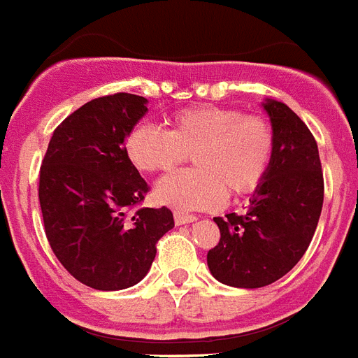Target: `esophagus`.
<instances>
[{"label": "esophagus", "instance_id": "34e87169", "mask_svg": "<svg viewBox=\"0 0 358 358\" xmlns=\"http://www.w3.org/2000/svg\"><path fill=\"white\" fill-rule=\"evenodd\" d=\"M176 224L177 225H185V224H192V222H196V216H192V214H182V213H176Z\"/></svg>", "mask_w": 358, "mask_h": 358}]
</instances>
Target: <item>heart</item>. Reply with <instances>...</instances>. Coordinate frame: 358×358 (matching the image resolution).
Wrapping results in <instances>:
<instances>
[{
    "label": "heart",
    "mask_w": 358,
    "mask_h": 358,
    "mask_svg": "<svg viewBox=\"0 0 358 358\" xmlns=\"http://www.w3.org/2000/svg\"><path fill=\"white\" fill-rule=\"evenodd\" d=\"M275 136L268 120L214 105L182 108L170 129L134 125L125 138V155L145 173L170 171L192 157V170H181L157 185V199L179 210H208L231 196L255 192L270 171Z\"/></svg>",
    "instance_id": "heart-1"
}]
</instances>
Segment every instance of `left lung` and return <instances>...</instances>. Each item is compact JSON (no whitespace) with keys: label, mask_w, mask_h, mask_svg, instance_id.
Listing matches in <instances>:
<instances>
[{"label":"left lung","mask_w":358,"mask_h":358,"mask_svg":"<svg viewBox=\"0 0 358 358\" xmlns=\"http://www.w3.org/2000/svg\"><path fill=\"white\" fill-rule=\"evenodd\" d=\"M262 107L275 136L270 171L244 214L214 218L220 242L207 253L214 279L236 288H260L287 275L305 255L324 205L313 133L285 103L266 99Z\"/></svg>","instance_id":"8db88e82"}]
</instances>
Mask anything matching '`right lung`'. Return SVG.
Wrapping results in <instances>:
<instances>
[{
	"mask_svg": "<svg viewBox=\"0 0 358 358\" xmlns=\"http://www.w3.org/2000/svg\"><path fill=\"white\" fill-rule=\"evenodd\" d=\"M148 99L118 92L85 103L55 129L40 168L48 242L77 281L96 290L140 282L157 242L173 227L170 208H138L148 182L125 155V138Z\"/></svg>",
	"mask_w": 358,
	"mask_h": 358,
	"instance_id": "add662e5",
	"label": "right lung"
}]
</instances>
